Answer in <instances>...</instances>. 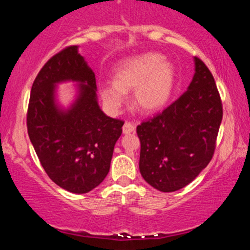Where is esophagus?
Listing matches in <instances>:
<instances>
[{
    "instance_id": "34e87169",
    "label": "esophagus",
    "mask_w": 250,
    "mask_h": 250,
    "mask_svg": "<svg viewBox=\"0 0 250 250\" xmlns=\"http://www.w3.org/2000/svg\"><path fill=\"white\" fill-rule=\"evenodd\" d=\"M135 132V124L132 122H125L124 126H123V133L124 134H128V133Z\"/></svg>"
}]
</instances>
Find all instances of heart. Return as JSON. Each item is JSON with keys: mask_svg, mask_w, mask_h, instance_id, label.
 <instances>
[{"mask_svg": "<svg viewBox=\"0 0 250 250\" xmlns=\"http://www.w3.org/2000/svg\"><path fill=\"white\" fill-rule=\"evenodd\" d=\"M175 70L162 54L145 53L123 61L115 74V82L101 87V98L109 110L118 112L126 93L133 90L132 102L143 112L162 109L172 97Z\"/></svg>", "mask_w": 250, "mask_h": 250, "instance_id": "obj_1", "label": "heart"}]
</instances>
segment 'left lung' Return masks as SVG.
<instances>
[{
  "label": "left lung",
  "mask_w": 250,
  "mask_h": 250,
  "mask_svg": "<svg viewBox=\"0 0 250 250\" xmlns=\"http://www.w3.org/2000/svg\"><path fill=\"white\" fill-rule=\"evenodd\" d=\"M192 81L176 101L142 122L140 173L162 192H173L192 182L213 158L223 108L214 77L194 57Z\"/></svg>",
  "instance_id": "left-lung-1"
}]
</instances>
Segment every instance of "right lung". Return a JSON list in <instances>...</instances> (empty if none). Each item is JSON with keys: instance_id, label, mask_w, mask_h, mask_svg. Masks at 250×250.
<instances>
[{"instance_id": "obj_1", "label": "right lung", "mask_w": 250, "mask_h": 250, "mask_svg": "<svg viewBox=\"0 0 250 250\" xmlns=\"http://www.w3.org/2000/svg\"><path fill=\"white\" fill-rule=\"evenodd\" d=\"M76 81L79 95L68 109L55 100V85ZM124 122L99 107L93 70L71 45L51 58L34 81L27 129L41 165L54 183L73 193L98 187L110 168Z\"/></svg>"}]
</instances>
